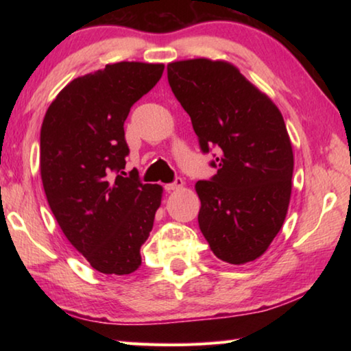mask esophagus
<instances>
[{
	"label": "esophagus",
	"instance_id": "34e87169",
	"mask_svg": "<svg viewBox=\"0 0 351 351\" xmlns=\"http://www.w3.org/2000/svg\"><path fill=\"white\" fill-rule=\"evenodd\" d=\"M182 186H184V181L181 180V178H176V180H175L173 182H170V184H165L164 189L167 190V192H173V190L181 189Z\"/></svg>",
	"mask_w": 351,
	"mask_h": 351
}]
</instances>
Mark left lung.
Here are the masks:
<instances>
[{
	"mask_svg": "<svg viewBox=\"0 0 351 351\" xmlns=\"http://www.w3.org/2000/svg\"><path fill=\"white\" fill-rule=\"evenodd\" d=\"M171 91L217 169L198 181V224L230 265L258 258L287 217L294 156L282 112L234 64L193 58L167 64Z\"/></svg>",
	"mask_w": 351,
	"mask_h": 351,
	"instance_id": "obj_1",
	"label": "left lung"
}]
</instances>
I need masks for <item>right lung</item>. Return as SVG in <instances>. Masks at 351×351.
<instances>
[{"label":"right lung","mask_w":351,"mask_h":351,"mask_svg":"<svg viewBox=\"0 0 351 351\" xmlns=\"http://www.w3.org/2000/svg\"><path fill=\"white\" fill-rule=\"evenodd\" d=\"M164 64L121 62L77 77L49 105L40 132V171L63 234L94 269L132 274L150 235L162 187L125 175L123 122L156 85Z\"/></svg>","instance_id":"1"}]
</instances>
